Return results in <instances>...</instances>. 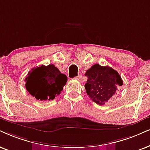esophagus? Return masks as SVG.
I'll return each mask as SVG.
<instances>
[{
	"label": "esophagus",
	"mask_w": 150,
	"mask_h": 150,
	"mask_svg": "<svg viewBox=\"0 0 150 150\" xmlns=\"http://www.w3.org/2000/svg\"><path fill=\"white\" fill-rule=\"evenodd\" d=\"M76 79H78L79 81H81L82 80V76H81V75H79L78 76L76 77Z\"/></svg>",
	"instance_id": "34e87169"
}]
</instances>
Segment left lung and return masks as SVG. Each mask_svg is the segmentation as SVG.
Wrapping results in <instances>:
<instances>
[{
	"instance_id": "left-lung-1",
	"label": "left lung",
	"mask_w": 150,
	"mask_h": 150,
	"mask_svg": "<svg viewBox=\"0 0 150 150\" xmlns=\"http://www.w3.org/2000/svg\"><path fill=\"white\" fill-rule=\"evenodd\" d=\"M85 75L88 77L84 85L86 93L99 105H105L115 94L117 86L123 84L118 73L108 66L95 64L87 70Z\"/></svg>"
}]
</instances>
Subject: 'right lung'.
<instances>
[{
  "mask_svg": "<svg viewBox=\"0 0 150 150\" xmlns=\"http://www.w3.org/2000/svg\"><path fill=\"white\" fill-rule=\"evenodd\" d=\"M25 77V88L38 100H52L59 96L67 81V77L53 64L33 68Z\"/></svg>",
  "mask_w": 150,
  "mask_h": 150,
  "instance_id": "1",
  "label": "right lung"
}]
</instances>
